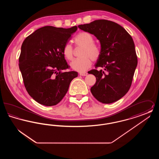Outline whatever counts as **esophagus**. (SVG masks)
I'll list each match as a JSON object with an SVG mask.
<instances>
[{
  "label": "esophagus",
  "mask_w": 159,
  "mask_h": 159,
  "mask_svg": "<svg viewBox=\"0 0 159 159\" xmlns=\"http://www.w3.org/2000/svg\"><path fill=\"white\" fill-rule=\"evenodd\" d=\"M79 75H80V76H87L88 73H86V72H80V73H79Z\"/></svg>",
  "instance_id": "esophagus-1"
}]
</instances>
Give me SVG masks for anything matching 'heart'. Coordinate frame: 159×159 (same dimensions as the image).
<instances>
[{
	"instance_id": "obj_1",
	"label": "heart",
	"mask_w": 159,
	"mask_h": 159,
	"mask_svg": "<svg viewBox=\"0 0 159 159\" xmlns=\"http://www.w3.org/2000/svg\"><path fill=\"white\" fill-rule=\"evenodd\" d=\"M93 38L87 32L79 33L74 39L76 46H82L79 58L73 61L70 66L73 70L83 72L90 68L92 60H98L101 54L100 47L93 43ZM62 53L66 60L71 61L74 58V51L70 43L65 44L62 48Z\"/></svg>"
}]
</instances>
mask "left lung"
Instances as JSON below:
<instances>
[{"label":"left lung","mask_w":159,"mask_h":159,"mask_svg":"<svg viewBox=\"0 0 159 159\" xmlns=\"http://www.w3.org/2000/svg\"><path fill=\"white\" fill-rule=\"evenodd\" d=\"M82 30L93 34L100 42L101 54L95 68L89 73L96 77L91 87L93 96L100 102L111 104L128 92L132 82L138 59L131 36L119 24L106 20L79 25Z\"/></svg>","instance_id":"8db88e82"}]
</instances>
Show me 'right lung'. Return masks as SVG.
I'll list each match as a JSON object with an SVG mask.
<instances>
[{
  "instance_id": "obj_1",
  "label": "right lung",
  "mask_w": 159,
  "mask_h": 159,
  "mask_svg": "<svg viewBox=\"0 0 159 159\" xmlns=\"http://www.w3.org/2000/svg\"><path fill=\"white\" fill-rule=\"evenodd\" d=\"M77 26L69 29L45 26L25 38L21 46L19 68L24 86L31 97L45 106L58 104L78 76L70 68L62 53Z\"/></svg>"
}]
</instances>
